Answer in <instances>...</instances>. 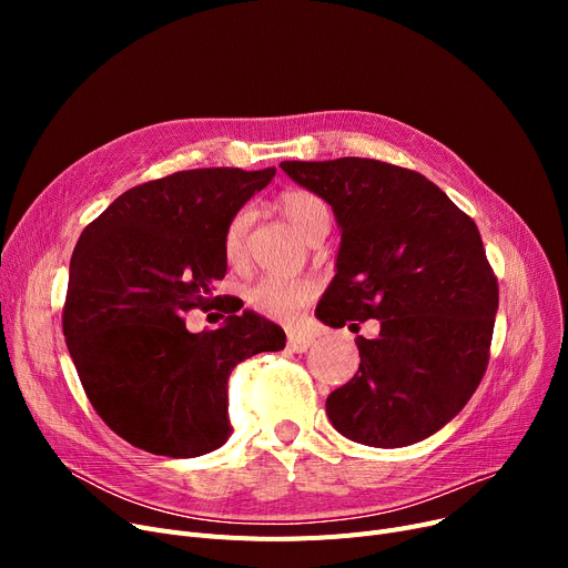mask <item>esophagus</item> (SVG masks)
Wrapping results in <instances>:
<instances>
[{"instance_id":"1","label":"esophagus","mask_w":568,"mask_h":568,"mask_svg":"<svg viewBox=\"0 0 568 568\" xmlns=\"http://www.w3.org/2000/svg\"><path fill=\"white\" fill-rule=\"evenodd\" d=\"M313 343H315V338L308 336V334H296V332L287 334V349L290 352H296V354L308 352L313 347Z\"/></svg>"}]
</instances>
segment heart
Masks as SVG:
<instances>
[{"label": "heart", "mask_w": 568, "mask_h": 568, "mask_svg": "<svg viewBox=\"0 0 568 568\" xmlns=\"http://www.w3.org/2000/svg\"><path fill=\"white\" fill-rule=\"evenodd\" d=\"M281 212L290 219V223L300 230L304 236L320 223L329 219V209L324 200L311 191H285L278 197ZM251 227V209L242 206L230 216L225 232H223V255L230 264H239L244 260L246 251V234ZM320 294V283L308 276H276L268 274L257 278L246 290V304L276 322H292L300 317V313L313 304Z\"/></svg>", "instance_id": "obj_1"}]
</instances>
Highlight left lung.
<instances>
[{
	"instance_id": "left-lung-1",
	"label": "left lung",
	"mask_w": 568,
	"mask_h": 568,
	"mask_svg": "<svg viewBox=\"0 0 568 568\" xmlns=\"http://www.w3.org/2000/svg\"><path fill=\"white\" fill-rule=\"evenodd\" d=\"M296 184L332 204L341 251L315 311L356 338V375L326 398L334 428L359 444L422 442L467 405L484 379L499 285L476 223L419 172L375 159L283 161Z\"/></svg>"
}]
</instances>
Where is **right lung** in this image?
Listing matches in <instances>:
<instances>
[{"label":"right lung","mask_w":568,"mask_h":568,"mask_svg":"<svg viewBox=\"0 0 568 568\" xmlns=\"http://www.w3.org/2000/svg\"><path fill=\"white\" fill-rule=\"evenodd\" d=\"M274 168H200L119 195L75 244L62 311L82 389L105 426L142 452L195 458L232 435L227 379L257 352H278V324L242 306L214 332L184 315L216 308L223 232ZM221 308V306H219ZM223 317V315H221Z\"/></svg>","instance_id":"obj_1"}]
</instances>
